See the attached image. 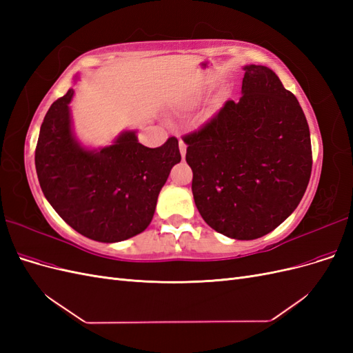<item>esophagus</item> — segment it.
Here are the masks:
<instances>
[{
    "instance_id": "34e87169",
    "label": "esophagus",
    "mask_w": 353,
    "mask_h": 353,
    "mask_svg": "<svg viewBox=\"0 0 353 353\" xmlns=\"http://www.w3.org/2000/svg\"><path fill=\"white\" fill-rule=\"evenodd\" d=\"M179 152H181V156H183V159H184L185 153H187V144L181 140V138H179Z\"/></svg>"
}]
</instances>
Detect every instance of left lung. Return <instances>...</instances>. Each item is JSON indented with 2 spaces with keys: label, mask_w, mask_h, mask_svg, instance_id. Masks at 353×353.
Wrapping results in <instances>:
<instances>
[{
  "label": "left lung",
  "mask_w": 353,
  "mask_h": 353,
  "mask_svg": "<svg viewBox=\"0 0 353 353\" xmlns=\"http://www.w3.org/2000/svg\"><path fill=\"white\" fill-rule=\"evenodd\" d=\"M241 92L183 140L201 218L223 236L253 240L301 203L312 147L301 104L271 69L245 66Z\"/></svg>",
  "instance_id": "8db88e82"
}]
</instances>
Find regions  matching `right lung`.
Instances as JSON below:
<instances>
[{
	"instance_id": "right-lung-1",
	"label": "right lung",
	"mask_w": 353,
	"mask_h": 353,
	"mask_svg": "<svg viewBox=\"0 0 353 353\" xmlns=\"http://www.w3.org/2000/svg\"><path fill=\"white\" fill-rule=\"evenodd\" d=\"M73 90L56 100L41 125L35 168L42 193L61 219L103 243L131 239L152 222L157 196L179 163L178 140L156 148L125 132L110 147L87 152L70 131Z\"/></svg>"
}]
</instances>
